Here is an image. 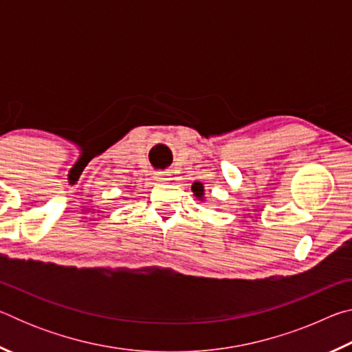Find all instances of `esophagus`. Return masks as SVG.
Wrapping results in <instances>:
<instances>
[{
	"label": "esophagus",
	"mask_w": 352,
	"mask_h": 352,
	"mask_svg": "<svg viewBox=\"0 0 352 352\" xmlns=\"http://www.w3.org/2000/svg\"><path fill=\"white\" fill-rule=\"evenodd\" d=\"M153 178L157 182H166V180H168V175H166L164 172H157V174L153 175Z\"/></svg>",
	"instance_id": "1"
}]
</instances>
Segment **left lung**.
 I'll return each instance as SVG.
<instances>
[{
	"instance_id": "1",
	"label": "left lung",
	"mask_w": 352,
	"mask_h": 352,
	"mask_svg": "<svg viewBox=\"0 0 352 352\" xmlns=\"http://www.w3.org/2000/svg\"><path fill=\"white\" fill-rule=\"evenodd\" d=\"M192 192L195 197L199 200H204V195H205V189H204V184L201 183H194L192 184Z\"/></svg>"
}]
</instances>
